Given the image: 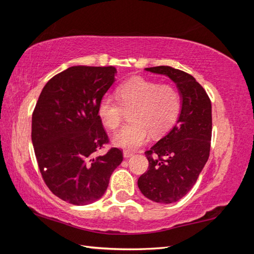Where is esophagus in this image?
Wrapping results in <instances>:
<instances>
[{"instance_id": "esophagus-1", "label": "esophagus", "mask_w": 254, "mask_h": 254, "mask_svg": "<svg viewBox=\"0 0 254 254\" xmlns=\"http://www.w3.org/2000/svg\"><path fill=\"white\" fill-rule=\"evenodd\" d=\"M123 157L126 158V159L131 158V157H133V152H131V151H124L123 152Z\"/></svg>"}]
</instances>
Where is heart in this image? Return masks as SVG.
I'll return each instance as SVG.
<instances>
[{
    "label": "heart",
    "mask_w": 254,
    "mask_h": 254,
    "mask_svg": "<svg viewBox=\"0 0 254 254\" xmlns=\"http://www.w3.org/2000/svg\"><path fill=\"white\" fill-rule=\"evenodd\" d=\"M118 97L121 103L110 94L103 96L97 106V117L106 127L117 128L122 122L124 110H132V122L113 135V143L127 151L147 142L150 131L154 135L168 132L182 111V96L177 88L142 77H135L120 86Z\"/></svg>",
    "instance_id": "b5f03b06"
}]
</instances>
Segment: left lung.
<instances>
[{"label": "left lung", "instance_id": "obj_1", "mask_svg": "<svg viewBox=\"0 0 254 254\" xmlns=\"http://www.w3.org/2000/svg\"><path fill=\"white\" fill-rule=\"evenodd\" d=\"M174 81L182 96V111L173 128L145 151L148 171L137 179L150 200L175 203L187 194L207 162L212 139V104L191 75L169 66L145 68Z\"/></svg>", "mask_w": 254, "mask_h": 254}]
</instances>
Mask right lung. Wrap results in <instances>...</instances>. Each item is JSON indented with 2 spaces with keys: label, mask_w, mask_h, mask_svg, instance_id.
Masks as SVG:
<instances>
[{
  "label": "right lung",
  "mask_w": 254,
  "mask_h": 254,
  "mask_svg": "<svg viewBox=\"0 0 254 254\" xmlns=\"http://www.w3.org/2000/svg\"><path fill=\"white\" fill-rule=\"evenodd\" d=\"M115 67L72 66L45 85L32 114L31 140L48 188L72 205H88L104 195L123 160L109 142L97 106L115 81Z\"/></svg>",
  "instance_id": "1"
}]
</instances>
